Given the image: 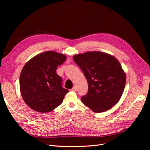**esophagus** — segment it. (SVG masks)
<instances>
[{"label":"esophagus","instance_id":"34e87169","mask_svg":"<svg viewBox=\"0 0 150 150\" xmlns=\"http://www.w3.org/2000/svg\"><path fill=\"white\" fill-rule=\"evenodd\" d=\"M72 91H74V92H76V86H74L73 88L72 89Z\"/></svg>","mask_w":150,"mask_h":150}]
</instances>
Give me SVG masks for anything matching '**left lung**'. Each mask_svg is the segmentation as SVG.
<instances>
[{"label": "left lung", "instance_id": "8db88e82", "mask_svg": "<svg viewBox=\"0 0 150 150\" xmlns=\"http://www.w3.org/2000/svg\"><path fill=\"white\" fill-rule=\"evenodd\" d=\"M88 81V92L81 97L84 105L99 113L108 111L120 100L126 84V74L114 56L98 51L73 57Z\"/></svg>", "mask_w": 150, "mask_h": 150}]
</instances>
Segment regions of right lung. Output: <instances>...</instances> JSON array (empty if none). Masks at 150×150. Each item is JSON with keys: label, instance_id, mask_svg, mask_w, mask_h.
Masks as SVG:
<instances>
[{"label": "right lung", "instance_id": "obj_1", "mask_svg": "<svg viewBox=\"0 0 150 150\" xmlns=\"http://www.w3.org/2000/svg\"><path fill=\"white\" fill-rule=\"evenodd\" d=\"M67 57L54 51L39 53L23 66L19 85L25 103L38 112H49L59 106L69 92L62 87V78L57 74V67Z\"/></svg>", "mask_w": 150, "mask_h": 150}]
</instances>
